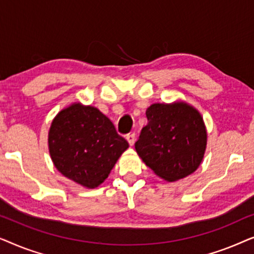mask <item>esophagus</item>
I'll list each match as a JSON object with an SVG mask.
<instances>
[{"mask_svg": "<svg viewBox=\"0 0 254 254\" xmlns=\"http://www.w3.org/2000/svg\"><path fill=\"white\" fill-rule=\"evenodd\" d=\"M126 138H127L128 143H129L130 145H134L135 140H136V136H135V133H131V134H128Z\"/></svg>", "mask_w": 254, "mask_h": 254, "instance_id": "esophagus-1", "label": "esophagus"}]
</instances>
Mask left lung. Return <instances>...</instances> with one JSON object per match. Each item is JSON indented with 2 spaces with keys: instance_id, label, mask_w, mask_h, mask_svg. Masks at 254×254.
Wrapping results in <instances>:
<instances>
[{
  "instance_id": "left-lung-1",
  "label": "left lung",
  "mask_w": 254,
  "mask_h": 254,
  "mask_svg": "<svg viewBox=\"0 0 254 254\" xmlns=\"http://www.w3.org/2000/svg\"><path fill=\"white\" fill-rule=\"evenodd\" d=\"M135 149L145 165L166 182L190 176L202 162L207 130L199 111L184 102L152 104L145 111Z\"/></svg>"
}]
</instances>
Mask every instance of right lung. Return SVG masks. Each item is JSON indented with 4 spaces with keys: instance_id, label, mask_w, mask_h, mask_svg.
<instances>
[{
    "instance_id": "obj_1",
    "label": "right lung",
    "mask_w": 254,
    "mask_h": 254,
    "mask_svg": "<svg viewBox=\"0 0 254 254\" xmlns=\"http://www.w3.org/2000/svg\"><path fill=\"white\" fill-rule=\"evenodd\" d=\"M129 147L109 118L93 106L74 103L54 118L48 148L55 168L79 185L95 189Z\"/></svg>"
}]
</instances>
